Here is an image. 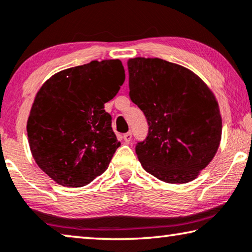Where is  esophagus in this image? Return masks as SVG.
<instances>
[{
	"instance_id": "1",
	"label": "esophagus",
	"mask_w": 252,
	"mask_h": 252,
	"mask_svg": "<svg viewBox=\"0 0 252 252\" xmlns=\"http://www.w3.org/2000/svg\"><path fill=\"white\" fill-rule=\"evenodd\" d=\"M123 138H124V141H125V142H127V143H128V142H130V140H132V133H130V132H128V133L124 134V136H123Z\"/></svg>"
}]
</instances>
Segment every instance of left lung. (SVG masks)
Returning a JSON list of instances; mask_svg holds the SVG:
<instances>
[{
    "instance_id": "obj_1",
    "label": "left lung",
    "mask_w": 252,
    "mask_h": 252,
    "mask_svg": "<svg viewBox=\"0 0 252 252\" xmlns=\"http://www.w3.org/2000/svg\"><path fill=\"white\" fill-rule=\"evenodd\" d=\"M129 97L149 124L136 145L141 165L170 184L195 180L209 165L221 140L216 96L189 69L158 58L127 61Z\"/></svg>"
}]
</instances>
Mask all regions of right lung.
<instances>
[{
    "label": "right lung",
    "instance_id": "right-lung-1",
    "mask_svg": "<svg viewBox=\"0 0 252 252\" xmlns=\"http://www.w3.org/2000/svg\"><path fill=\"white\" fill-rule=\"evenodd\" d=\"M124 81L122 61L94 60L57 72L39 89L27 120L28 143L56 183L81 188L108 168L120 142L104 103Z\"/></svg>",
    "mask_w": 252,
    "mask_h": 252
}]
</instances>
